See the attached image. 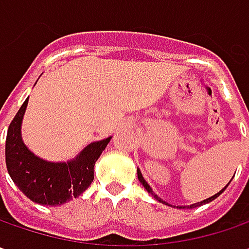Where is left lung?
Instances as JSON below:
<instances>
[{
	"mask_svg": "<svg viewBox=\"0 0 249 249\" xmlns=\"http://www.w3.org/2000/svg\"><path fill=\"white\" fill-rule=\"evenodd\" d=\"M138 179H139V182H141V183L143 184V186H144V189H146V190H147V192H149V193H150L151 196H153V197H154V198L157 200V201L162 202V204H165V205H169L168 202H165V201H164V200H161L159 196H157V194H156V193H154V192H153V190H151V187H150V186H149V183H147V182L144 180V178L142 176V172H141V171H139V169H138ZM225 189H226V187H225ZM225 189H222V190H220L219 193H216V194H215V196H212V197H210V198H207V200H204V201L197 202V204H193V205H190V207H179V208H196V207H200V205H202V204H207V202H211V201H212V200H215V198L218 197L219 194L223 193V192H225ZM169 207H172V205H169Z\"/></svg>",
	"mask_w": 249,
	"mask_h": 249,
	"instance_id": "8db88e82",
	"label": "left lung"
}]
</instances>
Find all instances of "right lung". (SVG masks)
<instances>
[{"label":"right lung","instance_id":"1","mask_svg":"<svg viewBox=\"0 0 249 249\" xmlns=\"http://www.w3.org/2000/svg\"><path fill=\"white\" fill-rule=\"evenodd\" d=\"M29 98L8 128L5 161L15 184L31 201L62 205L77 198L93 180V167L111 138L93 142L69 162H49L34 156L22 141V120Z\"/></svg>","mask_w":249,"mask_h":249}]
</instances>
